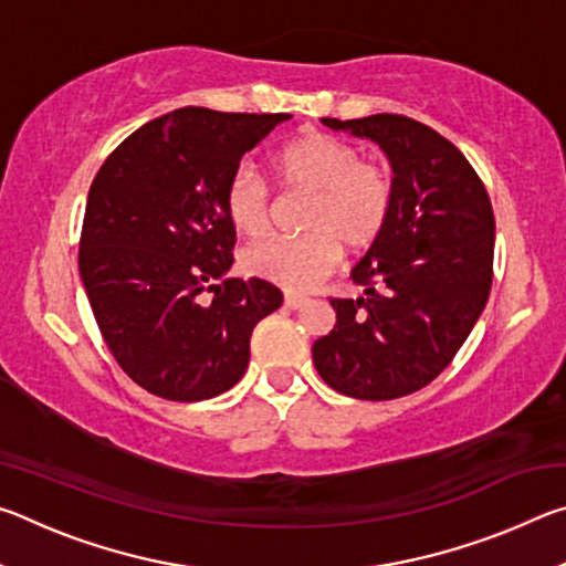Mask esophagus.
Wrapping results in <instances>:
<instances>
[{"label":"esophagus","mask_w":566,"mask_h":566,"mask_svg":"<svg viewBox=\"0 0 566 566\" xmlns=\"http://www.w3.org/2000/svg\"><path fill=\"white\" fill-rule=\"evenodd\" d=\"M284 304L290 306V310H300V306H304L306 304V296H302V294H292V292H286L284 294Z\"/></svg>","instance_id":"esophagus-1"}]
</instances>
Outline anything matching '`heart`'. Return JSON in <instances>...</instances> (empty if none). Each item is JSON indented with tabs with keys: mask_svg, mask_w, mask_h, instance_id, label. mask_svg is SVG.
<instances>
[{
	"mask_svg": "<svg viewBox=\"0 0 566 566\" xmlns=\"http://www.w3.org/2000/svg\"><path fill=\"white\" fill-rule=\"evenodd\" d=\"M272 171L286 191H306L302 212L306 234L244 249L242 266L260 280L306 292L332 274L342 247L361 252L385 232L395 207V175L367 161L359 147L327 132H304L272 155ZM224 212L237 234L260 239L272 224L270 187L249 167L232 171Z\"/></svg>",
	"mask_w": 566,
	"mask_h": 566,
	"instance_id": "heart-1",
	"label": "heart"
}]
</instances>
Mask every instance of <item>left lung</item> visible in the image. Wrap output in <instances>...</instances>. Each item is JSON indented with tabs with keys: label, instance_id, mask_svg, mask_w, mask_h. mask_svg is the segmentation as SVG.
<instances>
[{
	"label": "left lung",
	"instance_id": "8db88e82",
	"mask_svg": "<svg viewBox=\"0 0 566 566\" xmlns=\"http://www.w3.org/2000/svg\"><path fill=\"white\" fill-rule=\"evenodd\" d=\"M322 122L387 151L395 207L385 232L352 270L364 294L329 300L337 324L314 342V367L332 389L354 399L407 397L449 367L490 300V195L452 142L405 114Z\"/></svg>",
	"mask_w": 566,
	"mask_h": 566
}]
</instances>
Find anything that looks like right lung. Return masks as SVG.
<instances>
[{"mask_svg":"<svg viewBox=\"0 0 566 566\" xmlns=\"http://www.w3.org/2000/svg\"><path fill=\"white\" fill-rule=\"evenodd\" d=\"M292 114L181 107L104 159L80 237V274L112 357L169 401L232 389L256 322L282 306L264 280H227L237 232L224 189L249 149Z\"/></svg>","mask_w":566,"mask_h":566,"instance_id":"add662e5","label":"right lung"}]
</instances>
